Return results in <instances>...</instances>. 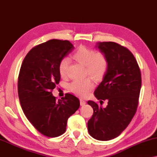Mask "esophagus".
Returning <instances> with one entry per match:
<instances>
[{"label":"esophagus","instance_id":"obj_1","mask_svg":"<svg viewBox=\"0 0 157 157\" xmlns=\"http://www.w3.org/2000/svg\"><path fill=\"white\" fill-rule=\"evenodd\" d=\"M86 104V102L85 100H83V99H81L80 100V105L81 106H84Z\"/></svg>","mask_w":157,"mask_h":157}]
</instances>
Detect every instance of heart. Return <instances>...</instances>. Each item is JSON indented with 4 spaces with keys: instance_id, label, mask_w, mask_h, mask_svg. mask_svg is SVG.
I'll use <instances>...</instances> for the list:
<instances>
[{
    "instance_id": "b5f03b06",
    "label": "heart",
    "mask_w": 157,
    "mask_h": 157,
    "mask_svg": "<svg viewBox=\"0 0 157 157\" xmlns=\"http://www.w3.org/2000/svg\"><path fill=\"white\" fill-rule=\"evenodd\" d=\"M74 57L77 62L86 66V73L96 80H100L107 71L109 60L103 52H96L95 50L81 46L76 50ZM70 60L64 57L59 62V71L62 76L68 75ZM94 86V82L90 78L76 79L71 82L69 88L72 93L80 97L88 95Z\"/></svg>"
}]
</instances>
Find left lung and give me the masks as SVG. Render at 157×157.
<instances>
[{
    "instance_id": "obj_1",
    "label": "left lung",
    "mask_w": 157,
    "mask_h": 157,
    "mask_svg": "<svg viewBox=\"0 0 157 157\" xmlns=\"http://www.w3.org/2000/svg\"><path fill=\"white\" fill-rule=\"evenodd\" d=\"M95 47L107 55L109 66L94 94L98 100H107L108 105L103 108L88 101L94 112L88 121V130L93 138L107 141L119 136L136 114L141 73L136 58L126 48L114 42H99Z\"/></svg>"
}]
</instances>
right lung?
<instances>
[{
	"mask_svg": "<svg viewBox=\"0 0 157 157\" xmlns=\"http://www.w3.org/2000/svg\"><path fill=\"white\" fill-rule=\"evenodd\" d=\"M74 48L69 40H48L33 48L21 64L17 85L21 108L31 124L45 136L63 134L69 117L80 107L79 100L71 94L57 101L52 93L60 81L59 62Z\"/></svg>",
	"mask_w": 157,
	"mask_h": 157,
	"instance_id": "add662e5",
	"label": "right lung"
}]
</instances>
